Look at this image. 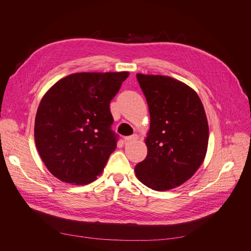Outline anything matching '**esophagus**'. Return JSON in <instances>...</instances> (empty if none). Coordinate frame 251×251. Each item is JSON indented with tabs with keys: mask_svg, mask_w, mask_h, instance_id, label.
Instances as JSON below:
<instances>
[{
	"mask_svg": "<svg viewBox=\"0 0 251 251\" xmlns=\"http://www.w3.org/2000/svg\"><path fill=\"white\" fill-rule=\"evenodd\" d=\"M137 139H138V136L136 135V134H134V135H132V136H127V137H126V138H125V142H126V143H128V142L134 141V140H137Z\"/></svg>",
	"mask_w": 251,
	"mask_h": 251,
	"instance_id": "34e87169",
	"label": "esophagus"
}]
</instances>
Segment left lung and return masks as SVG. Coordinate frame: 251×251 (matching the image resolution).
<instances>
[{"label": "left lung", "instance_id": "obj_1", "mask_svg": "<svg viewBox=\"0 0 251 251\" xmlns=\"http://www.w3.org/2000/svg\"><path fill=\"white\" fill-rule=\"evenodd\" d=\"M147 98L151 126L148 155L135 166L136 177L154 191L184 183L202 164L208 144L203 104L185 83L162 75L137 74Z\"/></svg>", "mask_w": 251, "mask_h": 251}]
</instances>
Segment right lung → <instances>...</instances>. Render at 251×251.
Masks as SVG:
<instances>
[{
	"label": "right lung",
	"instance_id": "obj_1",
	"mask_svg": "<svg viewBox=\"0 0 251 251\" xmlns=\"http://www.w3.org/2000/svg\"><path fill=\"white\" fill-rule=\"evenodd\" d=\"M127 76L128 72L74 73L42 98L34 139L53 176L88 184L101 173L118 140L110 102Z\"/></svg>",
	"mask_w": 251,
	"mask_h": 251
}]
</instances>
